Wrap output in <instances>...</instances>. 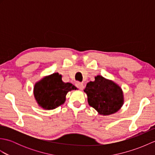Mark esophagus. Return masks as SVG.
Masks as SVG:
<instances>
[{"label":"esophagus","mask_w":155,"mask_h":155,"mask_svg":"<svg viewBox=\"0 0 155 155\" xmlns=\"http://www.w3.org/2000/svg\"><path fill=\"white\" fill-rule=\"evenodd\" d=\"M75 86L77 87L78 89L80 90H83L84 88V85L82 83H80V82H77V83H75Z\"/></svg>","instance_id":"34e87169"}]
</instances>
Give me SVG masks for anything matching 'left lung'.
<instances>
[{
  "label": "left lung",
  "mask_w": 155,
  "mask_h": 155,
  "mask_svg": "<svg viewBox=\"0 0 155 155\" xmlns=\"http://www.w3.org/2000/svg\"><path fill=\"white\" fill-rule=\"evenodd\" d=\"M88 97V103L100 114L108 115L116 113L123 104V91L114 82L100 75L95 81L88 83L84 90Z\"/></svg>",
  "instance_id": "8db88e82"
}]
</instances>
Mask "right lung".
<instances>
[{"label":"right lung","mask_w":155,"mask_h":155,"mask_svg":"<svg viewBox=\"0 0 155 155\" xmlns=\"http://www.w3.org/2000/svg\"><path fill=\"white\" fill-rule=\"evenodd\" d=\"M62 76L53 73L36 83L34 95L38 104L45 109L52 110L62 104L68 91L77 89L71 83L62 81Z\"/></svg>","instance_id":"1"}]
</instances>
